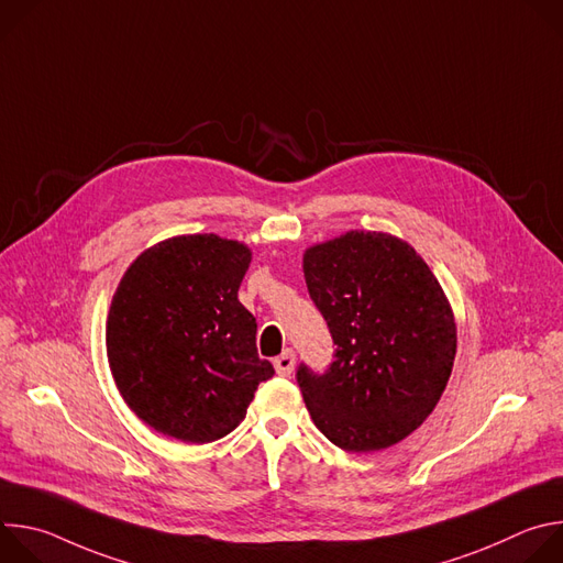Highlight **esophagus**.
Returning <instances> with one entry per match:
<instances>
[{"label": "esophagus", "instance_id": "esophagus-1", "mask_svg": "<svg viewBox=\"0 0 563 563\" xmlns=\"http://www.w3.org/2000/svg\"><path fill=\"white\" fill-rule=\"evenodd\" d=\"M294 365H296V356H294L291 350H285L280 356L274 358V367H276V372H278L280 376L291 374V372H294Z\"/></svg>", "mask_w": 563, "mask_h": 563}]
</instances>
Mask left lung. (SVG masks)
Segmentation results:
<instances>
[{
  "instance_id": "8db88e82",
  "label": "left lung",
  "mask_w": 563,
  "mask_h": 563,
  "mask_svg": "<svg viewBox=\"0 0 563 563\" xmlns=\"http://www.w3.org/2000/svg\"><path fill=\"white\" fill-rule=\"evenodd\" d=\"M302 269L336 345L325 372L296 369L316 428L347 452L404 441L437 408L454 365L456 328L439 280L408 243L376 231L307 250Z\"/></svg>"
}]
</instances>
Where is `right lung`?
Returning a JSON list of instances; mask_svg holds the SVG:
<instances>
[{"label":"right lung","instance_id":"add662e5","mask_svg":"<svg viewBox=\"0 0 563 563\" xmlns=\"http://www.w3.org/2000/svg\"><path fill=\"white\" fill-rule=\"evenodd\" d=\"M252 252L213 233L169 238L135 258L113 296L107 354L126 406L153 430L209 443L245 419L258 385L256 318L238 287Z\"/></svg>","mask_w":563,"mask_h":563}]
</instances>
